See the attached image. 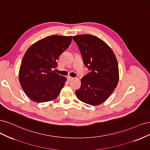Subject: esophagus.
<instances>
[{
  "label": "esophagus",
  "instance_id": "obj_1",
  "mask_svg": "<svg viewBox=\"0 0 150 150\" xmlns=\"http://www.w3.org/2000/svg\"><path fill=\"white\" fill-rule=\"evenodd\" d=\"M74 78H73V77H71V76H67V80L68 81H71V80H73Z\"/></svg>",
  "mask_w": 150,
  "mask_h": 150
}]
</instances>
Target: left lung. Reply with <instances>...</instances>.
<instances>
[{
	"mask_svg": "<svg viewBox=\"0 0 150 150\" xmlns=\"http://www.w3.org/2000/svg\"><path fill=\"white\" fill-rule=\"evenodd\" d=\"M90 72L81 79L77 98L91 105L107 100L117 87L119 80L118 65L112 50L97 37L84 34L73 37Z\"/></svg>",
	"mask_w": 150,
	"mask_h": 150,
	"instance_id": "obj_1",
	"label": "left lung"
}]
</instances>
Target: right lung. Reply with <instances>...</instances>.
Segmentation results:
<instances>
[{
    "instance_id": "obj_1",
    "label": "right lung",
    "mask_w": 150,
    "mask_h": 150,
    "mask_svg": "<svg viewBox=\"0 0 150 150\" xmlns=\"http://www.w3.org/2000/svg\"><path fill=\"white\" fill-rule=\"evenodd\" d=\"M71 42V36L51 35L33 43L27 50L20 67L19 81L32 100L46 102L59 96L67 79L53 70Z\"/></svg>"
}]
</instances>
